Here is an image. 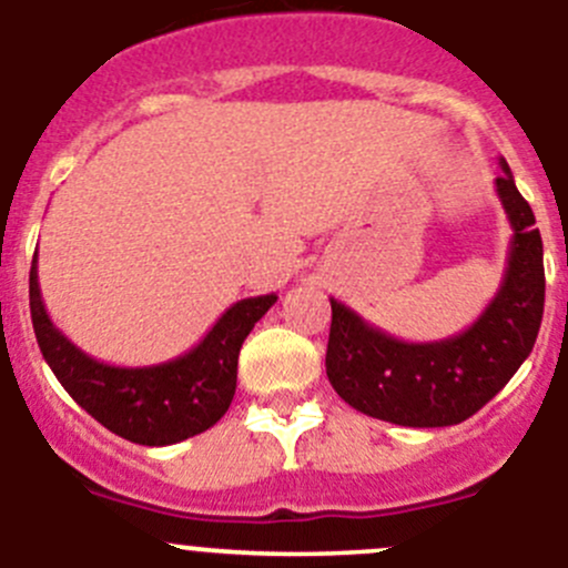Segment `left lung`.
Returning <instances> with one entry per match:
<instances>
[{
  "instance_id": "left-lung-1",
  "label": "left lung",
  "mask_w": 568,
  "mask_h": 568,
  "mask_svg": "<svg viewBox=\"0 0 568 568\" xmlns=\"http://www.w3.org/2000/svg\"><path fill=\"white\" fill-rule=\"evenodd\" d=\"M494 180L514 235L503 283L458 335L413 344L329 300L327 377L355 410L402 427H449L475 416L532 352L544 316V244L508 163Z\"/></svg>"
}]
</instances>
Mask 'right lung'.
I'll use <instances>...</instances> for the list:
<instances>
[{
	"instance_id": "right-lung-1",
	"label": "right lung",
	"mask_w": 568,
	"mask_h": 568,
	"mask_svg": "<svg viewBox=\"0 0 568 568\" xmlns=\"http://www.w3.org/2000/svg\"><path fill=\"white\" fill-rule=\"evenodd\" d=\"M277 294L235 302L185 355L155 366H110L71 344L43 305L38 252L30 268V313L43 361L71 399L110 433L144 447L200 436L227 413L239 379V352Z\"/></svg>"
}]
</instances>
